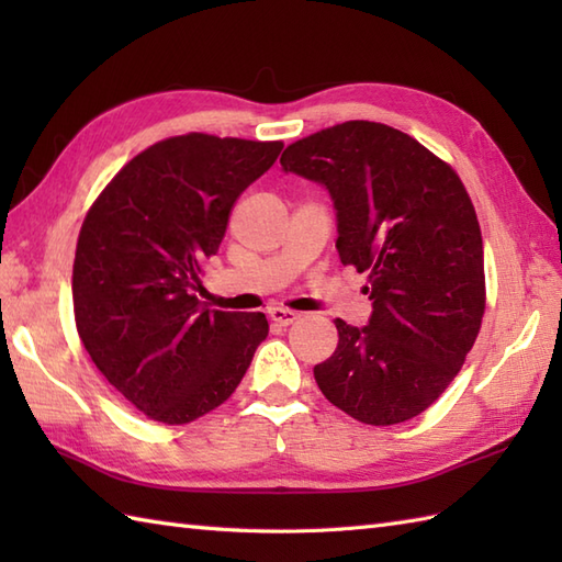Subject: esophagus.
<instances>
[{"label": "esophagus", "mask_w": 562, "mask_h": 562, "mask_svg": "<svg viewBox=\"0 0 562 562\" xmlns=\"http://www.w3.org/2000/svg\"><path fill=\"white\" fill-rule=\"evenodd\" d=\"M268 314H270V318L274 321V324H280V326H292L294 321L300 318V314L292 312V308H284V306H272Z\"/></svg>", "instance_id": "esophagus-1"}]
</instances>
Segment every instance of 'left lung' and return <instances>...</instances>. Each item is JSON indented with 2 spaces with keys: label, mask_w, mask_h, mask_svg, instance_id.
I'll use <instances>...</instances> for the list:
<instances>
[{
  "label": "left lung",
  "mask_w": 562,
  "mask_h": 562,
  "mask_svg": "<svg viewBox=\"0 0 562 562\" xmlns=\"http://www.w3.org/2000/svg\"><path fill=\"white\" fill-rule=\"evenodd\" d=\"M282 169L324 183L342 266L367 272L372 316L342 318L314 367L321 393L364 425L427 411L459 374L485 314L483 236L459 173L396 127L348 121L292 142Z\"/></svg>",
  "instance_id": "1"
}]
</instances>
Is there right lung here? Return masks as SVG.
<instances>
[{"mask_svg": "<svg viewBox=\"0 0 562 562\" xmlns=\"http://www.w3.org/2000/svg\"><path fill=\"white\" fill-rule=\"evenodd\" d=\"M282 147L205 133L161 139L83 217L71 270L77 333L149 420L186 425L217 408L268 336L266 314L207 308L195 292L234 202Z\"/></svg>", "mask_w": 562, "mask_h": 562, "instance_id": "obj_1", "label": "right lung"}]
</instances>
